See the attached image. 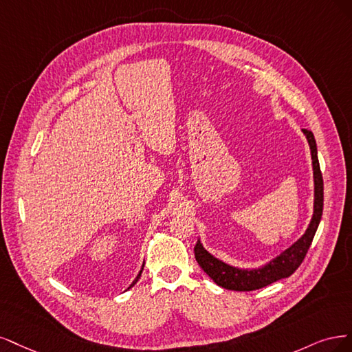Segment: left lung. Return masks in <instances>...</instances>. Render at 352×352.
I'll list each match as a JSON object with an SVG mask.
<instances>
[{
    "mask_svg": "<svg viewBox=\"0 0 352 352\" xmlns=\"http://www.w3.org/2000/svg\"><path fill=\"white\" fill-rule=\"evenodd\" d=\"M302 133L305 134V138H307L310 144L314 174V213L307 231H305V234L300 240L296 244H292L288 250L283 252L275 260H272L266 266L254 270L236 269L221 262V260L208 253L197 240L195 245V257L200 267L206 272V275H209L217 285L231 291L260 289L282 278L291 276L302 263V260L311 245L317 226L320 223L323 212V177L320 171L319 160H317L316 140L310 130L302 129Z\"/></svg>",
    "mask_w": 352,
    "mask_h": 352,
    "instance_id": "1",
    "label": "left lung"
}]
</instances>
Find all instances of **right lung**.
<instances>
[{
  "instance_id": "add662e5",
  "label": "right lung",
  "mask_w": 352,
  "mask_h": 352,
  "mask_svg": "<svg viewBox=\"0 0 352 352\" xmlns=\"http://www.w3.org/2000/svg\"><path fill=\"white\" fill-rule=\"evenodd\" d=\"M142 270H143V267H142ZM142 270H140V274L138 275V278H135V279H134V282H133V283H131V285H130V288H131V287L134 285V283H135V282H138V280H139V278H140V275H142Z\"/></svg>"
}]
</instances>
